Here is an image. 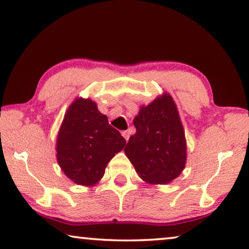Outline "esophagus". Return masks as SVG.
Instances as JSON below:
<instances>
[{
  "instance_id": "esophagus-1",
  "label": "esophagus",
  "mask_w": 249,
  "mask_h": 249,
  "mask_svg": "<svg viewBox=\"0 0 249 249\" xmlns=\"http://www.w3.org/2000/svg\"><path fill=\"white\" fill-rule=\"evenodd\" d=\"M121 134H122V137H124V139H125V141H128V140H129V137H130V133H129V131H122V132H121Z\"/></svg>"
}]
</instances>
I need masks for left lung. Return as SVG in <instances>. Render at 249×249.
Masks as SVG:
<instances>
[{"mask_svg": "<svg viewBox=\"0 0 249 249\" xmlns=\"http://www.w3.org/2000/svg\"><path fill=\"white\" fill-rule=\"evenodd\" d=\"M137 131L124 153L138 175L149 184H168L185 168L186 140L177 105L163 92L134 117Z\"/></svg>", "mask_w": 249, "mask_h": 249, "instance_id": "obj_1", "label": "left lung"}]
</instances>
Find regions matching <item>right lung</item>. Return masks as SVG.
Returning <instances> with one entry per match:
<instances>
[{
	"label": "right lung",
	"instance_id": "obj_1",
	"mask_svg": "<svg viewBox=\"0 0 249 249\" xmlns=\"http://www.w3.org/2000/svg\"><path fill=\"white\" fill-rule=\"evenodd\" d=\"M125 140L109 124L107 116L89 98H76L69 106L56 141L57 162L74 183L93 186L103 178L109 161Z\"/></svg>",
	"mask_w": 249,
	"mask_h": 249
}]
</instances>
